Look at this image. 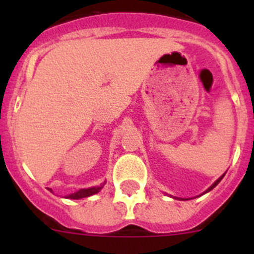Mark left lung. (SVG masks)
Returning <instances> with one entry per match:
<instances>
[{
    "instance_id": "8db88e82",
    "label": "left lung",
    "mask_w": 254,
    "mask_h": 254,
    "mask_svg": "<svg viewBox=\"0 0 254 254\" xmlns=\"http://www.w3.org/2000/svg\"><path fill=\"white\" fill-rule=\"evenodd\" d=\"M224 176H225V173H224V175H222L221 177H220V178H219V179H216V181H215V182H214V183H212V184H211V186H210V187H209V188H207V189H206V190H205V191H204V193H203V194H205V193H207V191L212 190V189H214V188H215V187H216V186H217V184H219V183H220V182H221V179H222V178H224ZM203 194H201V195H203ZM172 198H175V199H181V200H184V199H183V198H176V196H172Z\"/></svg>"
}]
</instances>
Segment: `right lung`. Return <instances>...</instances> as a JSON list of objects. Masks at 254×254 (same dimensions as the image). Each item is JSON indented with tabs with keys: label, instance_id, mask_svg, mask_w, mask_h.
Returning a JSON list of instances; mask_svg holds the SVG:
<instances>
[{
	"label": "right lung",
	"instance_id": "right-lung-1",
	"mask_svg": "<svg viewBox=\"0 0 254 254\" xmlns=\"http://www.w3.org/2000/svg\"><path fill=\"white\" fill-rule=\"evenodd\" d=\"M104 184H106V181H104V183H102L101 186H98V187H91V188L79 189V190L76 191V193L70 194V195H66V198H68V199H82V198H87V196L94 195V194H97V193H99V191H101V189L103 188Z\"/></svg>",
	"mask_w": 254,
	"mask_h": 254
}]
</instances>
